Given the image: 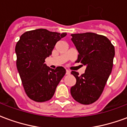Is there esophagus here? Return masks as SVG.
<instances>
[{"instance_id":"obj_1","label":"esophagus","mask_w":127,"mask_h":127,"mask_svg":"<svg viewBox=\"0 0 127 127\" xmlns=\"http://www.w3.org/2000/svg\"><path fill=\"white\" fill-rule=\"evenodd\" d=\"M71 73V72H70V71H69V70H66V75H69Z\"/></svg>"}]
</instances>
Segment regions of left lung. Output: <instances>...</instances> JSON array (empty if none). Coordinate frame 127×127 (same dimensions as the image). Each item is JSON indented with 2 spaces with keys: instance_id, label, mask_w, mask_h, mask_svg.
I'll return each instance as SVG.
<instances>
[{
  "instance_id": "obj_1",
  "label": "left lung",
  "mask_w": 127,
  "mask_h": 127,
  "mask_svg": "<svg viewBox=\"0 0 127 127\" xmlns=\"http://www.w3.org/2000/svg\"><path fill=\"white\" fill-rule=\"evenodd\" d=\"M71 35L79 53L76 62L86 66L82 75L71 71L76 78V84L71 88V94L78 103L89 105L100 97L111 74L114 47L106 36L93 32Z\"/></svg>"
}]
</instances>
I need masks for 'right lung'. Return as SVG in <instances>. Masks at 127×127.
<instances>
[{
    "label": "right lung",
    "mask_w": 127,
    "mask_h": 127,
    "mask_svg": "<svg viewBox=\"0 0 127 127\" xmlns=\"http://www.w3.org/2000/svg\"><path fill=\"white\" fill-rule=\"evenodd\" d=\"M66 35V32L36 29L22 34L17 43V69L24 91L32 100L44 102L51 99L66 73L63 66L53 69L44 63L56 43Z\"/></svg>",
    "instance_id": "obj_1"
}]
</instances>
